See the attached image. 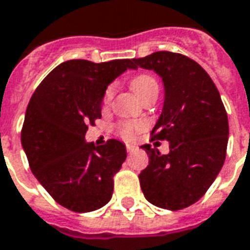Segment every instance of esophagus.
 Segmentation results:
<instances>
[{"instance_id": "esophagus-1", "label": "esophagus", "mask_w": 250, "mask_h": 250, "mask_svg": "<svg viewBox=\"0 0 250 250\" xmlns=\"http://www.w3.org/2000/svg\"><path fill=\"white\" fill-rule=\"evenodd\" d=\"M126 151H128L129 154H132V152L137 151V147H136V146H133V144H126Z\"/></svg>"}]
</instances>
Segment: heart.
I'll return each instance as SVG.
<instances>
[{
  "label": "heart",
  "instance_id": "b5f03b06",
  "mask_svg": "<svg viewBox=\"0 0 250 250\" xmlns=\"http://www.w3.org/2000/svg\"><path fill=\"white\" fill-rule=\"evenodd\" d=\"M130 87L136 92V95L140 99H146L149 95H158V82L155 80L154 76L143 73V75H137L136 77L132 79ZM114 94V85H108L107 89L104 91L102 99V106L104 108L108 107V104L111 102V98ZM144 128L142 122L136 121H124L115 125V132L117 135L121 136L124 139H133L137 133H140Z\"/></svg>",
  "mask_w": 250,
  "mask_h": 250
}]
</instances>
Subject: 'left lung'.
<instances>
[{
    "instance_id": "8db88e82",
    "label": "left lung",
    "mask_w": 250,
    "mask_h": 250,
    "mask_svg": "<svg viewBox=\"0 0 250 250\" xmlns=\"http://www.w3.org/2000/svg\"><path fill=\"white\" fill-rule=\"evenodd\" d=\"M135 65L155 70L163 80L165 103L151 142L170 143L167 155L143 146L149 162L139 174L140 187L151 204L178 211L200 200L225 163L226 108L212 79L189 57L156 51L136 58Z\"/></svg>"
}]
</instances>
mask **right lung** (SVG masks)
<instances>
[{
    "label": "right lung",
    "instance_id": "obj_1",
    "mask_svg": "<svg viewBox=\"0 0 250 250\" xmlns=\"http://www.w3.org/2000/svg\"><path fill=\"white\" fill-rule=\"evenodd\" d=\"M129 68H136L135 58L99 63L70 60L43 79L27 106L21 144L31 171L58 204L73 212L95 211L113 196L126 148L115 139L95 147L84 136L102 117L107 85Z\"/></svg>",
    "mask_w": 250,
    "mask_h": 250
}]
</instances>
